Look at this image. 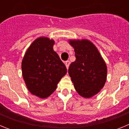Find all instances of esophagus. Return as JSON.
Listing matches in <instances>:
<instances>
[{"label": "esophagus", "mask_w": 129, "mask_h": 129, "mask_svg": "<svg viewBox=\"0 0 129 129\" xmlns=\"http://www.w3.org/2000/svg\"><path fill=\"white\" fill-rule=\"evenodd\" d=\"M70 61H67L65 62V65H66V67H67V69H68V67H69V65H70Z\"/></svg>", "instance_id": "esophagus-1"}]
</instances>
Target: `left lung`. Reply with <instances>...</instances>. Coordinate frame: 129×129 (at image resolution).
I'll list each match as a JSON object with an SVG mask.
<instances>
[{
  "instance_id": "1",
  "label": "left lung",
  "mask_w": 129,
  "mask_h": 129,
  "mask_svg": "<svg viewBox=\"0 0 129 129\" xmlns=\"http://www.w3.org/2000/svg\"><path fill=\"white\" fill-rule=\"evenodd\" d=\"M70 44L74 48L76 61L69 67V76L78 94L90 98L98 94L105 83V62L89 41H70Z\"/></svg>"
}]
</instances>
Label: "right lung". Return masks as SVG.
<instances>
[{
  "label": "right lung",
  "instance_id": "add662e5",
  "mask_svg": "<svg viewBox=\"0 0 129 129\" xmlns=\"http://www.w3.org/2000/svg\"><path fill=\"white\" fill-rule=\"evenodd\" d=\"M54 41L46 37L37 39L31 44L22 62V76L29 92L46 98L56 89L67 69L53 50Z\"/></svg>",
  "mask_w": 129,
  "mask_h": 129
}]
</instances>
